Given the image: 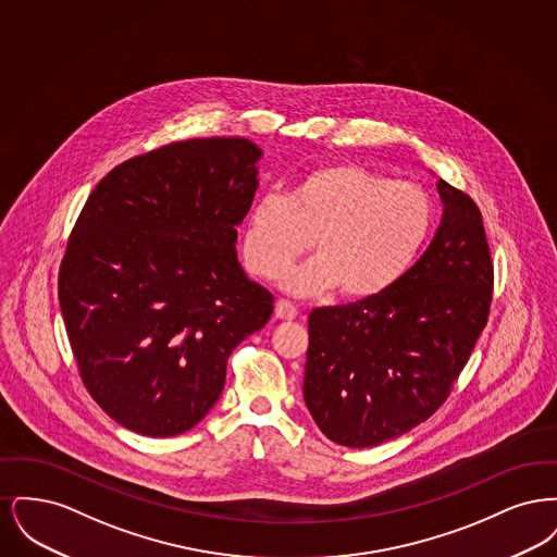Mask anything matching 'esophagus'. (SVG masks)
<instances>
[{"label":"esophagus","instance_id":"obj_1","mask_svg":"<svg viewBox=\"0 0 557 557\" xmlns=\"http://www.w3.org/2000/svg\"><path fill=\"white\" fill-rule=\"evenodd\" d=\"M296 315H298V309L292 305L290 300H277V302H275V318L290 321V319L296 318Z\"/></svg>","mask_w":557,"mask_h":557}]
</instances>
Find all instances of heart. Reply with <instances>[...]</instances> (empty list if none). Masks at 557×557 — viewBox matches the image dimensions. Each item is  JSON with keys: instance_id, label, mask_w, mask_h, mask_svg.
Returning <instances> with one entry per match:
<instances>
[{"instance_id": "b5f03b06", "label": "heart", "mask_w": 557, "mask_h": 557, "mask_svg": "<svg viewBox=\"0 0 557 557\" xmlns=\"http://www.w3.org/2000/svg\"><path fill=\"white\" fill-rule=\"evenodd\" d=\"M432 216L422 187L341 162L311 171L290 196H259L246 212L242 250L252 273L273 280L313 238L318 257L288 271L284 288L298 296L338 288L348 300H366L413 265Z\"/></svg>"}]
</instances>
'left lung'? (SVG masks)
<instances>
[{"label": "left lung", "mask_w": 557, "mask_h": 557, "mask_svg": "<svg viewBox=\"0 0 557 557\" xmlns=\"http://www.w3.org/2000/svg\"><path fill=\"white\" fill-rule=\"evenodd\" d=\"M441 225L391 288L309 315L302 395L319 430L352 449L422 424L449 397L486 325L493 263L474 200L436 182Z\"/></svg>", "instance_id": "obj_1"}]
</instances>
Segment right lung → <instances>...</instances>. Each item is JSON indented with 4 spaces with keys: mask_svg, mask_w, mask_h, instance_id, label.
I'll return each mask as SVG.
<instances>
[{
    "mask_svg": "<svg viewBox=\"0 0 557 557\" xmlns=\"http://www.w3.org/2000/svg\"><path fill=\"white\" fill-rule=\"evenodd\" d=\"M261 157L244 137L175 141L112 169L81 211L60 311L85 388L137 434L198 424L232 350L273 313L236 250Z\"/></svg>",
    "mask_w": 557,
    "mask_h": 557,
    "instance_id": "obj_1",
    "label": "right lung"
}]
</instances>
